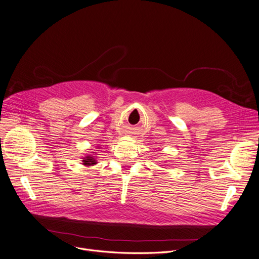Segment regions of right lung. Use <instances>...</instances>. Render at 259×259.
Listing matches in <instances>:
<instances>
[{"label":"right lung","mask_w":259,"mask_h":259,"mask_svg":"<svg viewBox=\"0 0 259 259\" xmlns=\"http://www.w3.org/2000/svg\"><path fill=\"white\" fill-rule=\"evenodd\" d=\"M100 147H97V150H99ZM97 154H93V155H86L85 157H83V158H81L82 159V164L84 165V166H88V167H90V166H94L95 164H97L98 162H97V156H96Z\"/></svg>","instance_id":"right-lung-1"}]
</instances>
